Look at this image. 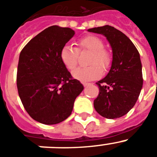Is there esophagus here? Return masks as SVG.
Masks as SVG:
<instances>
[{
  "mask_svg": "<svg viewBox=\"0 0 157 157\" xmlns=\"http://www.w3.org/2000/svg\"><path fill=\"white\" fill-rule=\"evenodd\" d=\"M82 84H83L84 87H87V86H89L90 84V83H87V82H82Z\"/></svg>",
  "mask_w": 157,
  "mask_h": 157,
  "instance_id": "1",
  "label": "esophagus"
}]
</instances>
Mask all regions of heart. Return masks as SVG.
<instances>
[{
	"label": "heart",
	"mask_w": 157,
	"mask_h": 157,
	"mask_svg": "<svg viewBox=\"0 0 157 157\" xmlns=\"http://www.w3.org/2000/svg\"><path fill=\"white\" fill-rule=\"evenodd\" d=\"M78 47L66 45L60 51V59L68 70H73L77 65L79 53L84 50L91 52L88 59V67H78L73 72V77L80 81H90L100 77L102 74V67L106 70L111 63V56L105 49L103 41L98 37L87 36L79 39ZM100 65V67H99Z\"/></svg>",
	"instance_id": "b5f03b06"
}]
</instances>
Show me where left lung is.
Listing matches in <instances>:
<instances>
[{"instance_id":"obj_1","label":"left lung","mask_w":157,"mask_h":157,"mask_svg":"<svg viewBox=\"0 0 157 157\" xmlns=\"http://www.w3.org/2000/svg\"><path fill=\"white\" fill-rule=\"evenodd\" d=\"M87 31L105 36L113 54L108 74L96 83L99 94L94 101V106L97 112L105 118H120L133 108L143 87L140 53L132 42L112 26L93 28Z\"/></svg>"}]
</instances>
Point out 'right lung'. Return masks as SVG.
I'll return each instance as SVG.
<instances>
[{"instance_id":"obj_1","label":"right lung","mask_w":157,"mask_h":157,"mask_svg":"<svg viewBox=\"0 0 157 157\" xmlns=\"http://www.w3.org/2000/svg\"><path fill=\"white\" fill-rule=\"evenodd\" d=\"M74 34L70 28L50 26L31 39L19 56V97L29 115L45 125L67 119L83 90L60 59L61 49Z\"/></svg>"}]
</instances>
